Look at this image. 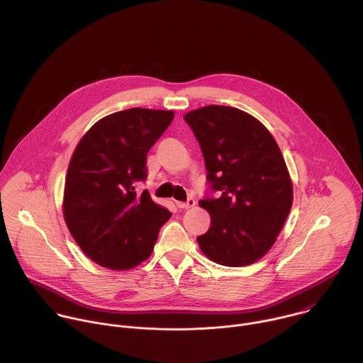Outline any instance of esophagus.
Segmentation results:
<instances>
[{"mask_svg": "<svg viewBox=\"0 0 363 363\" xmlns=\"http://www.w3.org/2000/svg\"><path fill=\"white\" fill-rule=\"evenodd\" d=\"M176 206L180 208V209H189V208H193L196 206V201L193 199H189L186 203L183 201H176Z\"/></svg>", "mask_w": 363, "mask_h": 363, "instance_id": "esophagus-1", "label": "esophagus"}]
</instances>
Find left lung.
Listing matches in <instances>:
<instances>
[{
	"mask_svg": "<svg viewBox=\"0 0 363 363\" xmlns=\"http://www.w3.org/2000/svg\"><path fill=\"white\" fill-rule=\"evenodd\" d=\"M193 128L219 199L200 200L211 215L197 238L208 259L226 267L250 265L267 255L294 201L292 180L282 152L252 114L209 104L184 114Z\"/></svg>",
	"mask_w": 363,
	"mask_h": 363,
	"instance_id": "1",
	"label": "left lung"
}]
</instances>
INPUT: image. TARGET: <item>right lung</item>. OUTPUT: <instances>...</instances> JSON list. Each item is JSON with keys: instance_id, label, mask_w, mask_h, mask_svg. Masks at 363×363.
<instances>
[{"instance_id": "1", "label": "right lung", "mask_w": 363, "mask_h": 363, "mask_svg": "<svg viewBox=\"0 0 363 363\" xmlns=\"http://www.w3.org/2000/svg\"><path fill=\"white\" fill-rule=\"evenodd\" d=\"M173 110L133 107L96 121L71 156L62 197L67 228L81 250L108 269H130L152 255L172 216L134 183L147 177V154Z\"/></svg>"}]
</instances>
